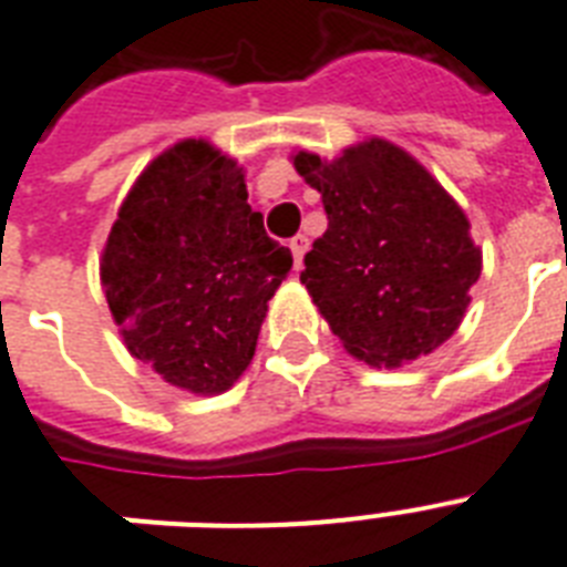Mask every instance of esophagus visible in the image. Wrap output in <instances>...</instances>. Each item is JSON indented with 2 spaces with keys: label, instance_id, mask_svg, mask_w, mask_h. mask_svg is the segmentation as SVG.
<instances>
[{
  "label": "esophagus",
  "instance_id": "1",
  "mask_svg": "<svg viewBox=\"0 0 567 567\" xmlns=\"http://www.w3.org/2000/svg\"><path fill=\"white\" fill-rule=\"evenodd\" d=\"M307 246H310V239H307L305 234H298V237L289 239V248H292V257H296V269H301V266H305Z\"/></svg>",
  "mask_w": 567,
  "mask_h": 567
}]
</instances>
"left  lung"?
<instances>
[{
	"instance_id": "left-lung-1",
	"label": "left lung",
	"mask_w": 567,
	"mask_h": 567,
	"mask_svg": "<svg viewBox=\"0 0 567 567\" xmlns=\"http://www.w3.org/2000/svg\"><path fill=\"white\" fill-rule=\"evenodd\" d=\"M292 166L328 213L301 284L348 354L371 369H401L454 337L483 271L454 196L383 137L333 161L296 152Z\"/></svg>"
}]
</instances>
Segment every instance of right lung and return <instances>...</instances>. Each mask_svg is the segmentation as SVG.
Instances as JSON below:
<instances>
[{
	"label": "right lung",
	"mask_w": 567,
	"mask_h": 567,
	"mask_svg": "<svg viewBox=\"0 0 567 567\" xmlns=\"http://www.w3.org/2000/svg\"><path fill=\"white\" fill-rule=\"evenodd\" d=\"M289 269L248 205L246 169L202 137L140 172L99 260L128 354L193 395H221L248 369Z\"/></svg>",
	"instance_id": "1"
}]
</instances>
